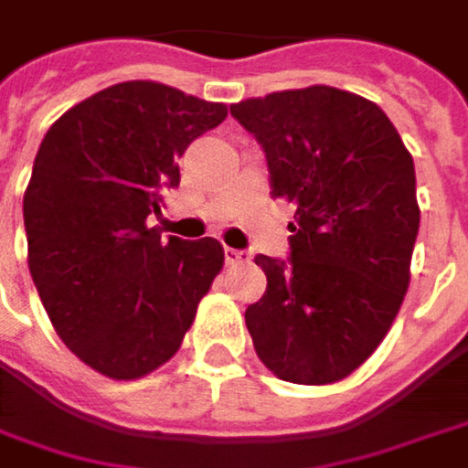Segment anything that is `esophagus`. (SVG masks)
<instances>
[{
  "label": "esophagus",
  "instance_id": "34e87169",
  "mask_svg": "<svg viewBox=\"0 0 468 468\" xmlns=\"http://www.w3.org/2000/svg\"><path fill=\"white\" fill-rule=\"evenodd\" d=\"M225 261L228 264H246L249 254L246 251H238V249H225Z\"/></svg>",
  "mask_w": 468,
  "mask_h": 468
}]
</instances>
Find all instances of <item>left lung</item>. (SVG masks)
<instances>
[{
	"label": "left lung",
	"instance_id": "left-lung-1",
	"mask_svg": "<svg viewBox=\"0 0 468 468\" xmlns=\"http://www.w3.org/2000/svg\"><path fill=\"white\" fill-rule=\"evenodd\" d=\"M230 113L264 148L272 198L296 207L291 261L254 260L267 275L246 310L254 349L283 381H342L384 342L410 283L413 155L376 102L325 84L249 97Z\"/></svg>",
	"mask_w": 468,
	"mask_h": 468
}]
</instances>
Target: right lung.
Segmentation results:
<instances>
[{"label": "right lung", "mask_w": 468, "mask_h": 468, "mask_svg": "<svg viewBox=\"0 0 468 468\" xmlns=\"http://www.w3.org/2000/svg\"><path fill=\"white\" fill-rule=\"evenodd\" d=\"M225 116V102L122 81L44 134L23 196L28 270L58 336L108 378L172 360L225 264L214 238L148 228L179 185L177 158Z\"/></svg>", "instance_id": "1"}]
</instances>
